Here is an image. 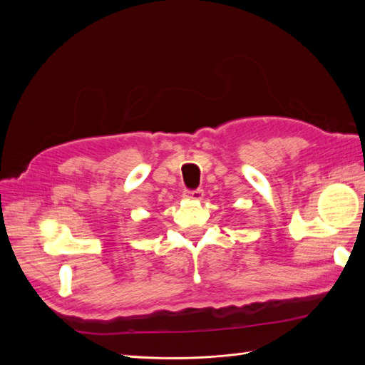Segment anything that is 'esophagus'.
<instances>
[{
    "mask_svg": "<svg viewBox=\"0 0 365 365\" xmlns=\"http://www.w3.org/2000/svg\"><path fill=\"white\" fill-rule=\"evenodd\" d=\"M185 197H190V200H201L204 196V190L202 189H195V190H185L184 192Z\"/></svg>",
    "mask_w": 365,
    "mask_h": 365,
    "instance_id": "esophagus-1",
    "label": "esophagus"
}]
</instances>
